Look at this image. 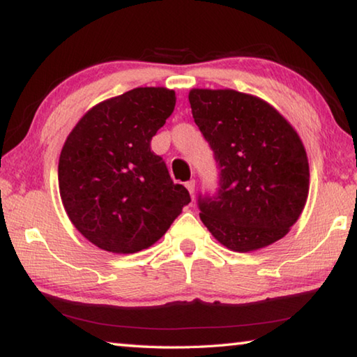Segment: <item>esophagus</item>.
<instances>
[{
	"label": "esophagus",
	"mask_w": 357,
	"mask_h": 357,
	"mask_svg": "<svg viewBox=\"0 0 357 357\" xmlns=\"http://www.w3.org/2000/svg\"><path fill=\"white\" fill-rule=\"evenodd\" d=\"M185 187H187V190H189L190 195H193V193H195V179L187 181V183H185Z\"/></svg>",
	"instance_id": "obj_1"
}]
</instances>
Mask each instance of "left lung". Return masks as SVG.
Listing matches in <instances>:
<instances>
[{"label": "left lung", "instance_id": "left-lung-1", "mask_svg": "<svg viewBox=\"0 0 357 357\" xmlns=\"http://www.w3.org/2000/svg\"><path fill=\"white\" fill-rule=\"evenodd\" d=\"M189 102L219 168L217 192L198 197L202 222L234 252L258 250L282 239L309 195V160L299 135L255 96L192 89Z\"/></svg>", "mask_w": 357, "mask_h": 357}]
</instances>
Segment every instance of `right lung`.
<instances>
[{"mask_svg": "<svg viewBox=\"0 0 357 357\" xmlns=\"http://www.w3.org/2000/svg\"><path fill=\"white\" fill-rule=\"evenodd\" d=\"M174 104L172 89L135 88L93 107L66 140L58 164L61 200L74 227L99 249H148L190 203L151 151Z\"/></svg>", "mask_w": 357, "mask_h": 357, "instance_id": "add662e5", "label": "right lung"}]
</instances>
